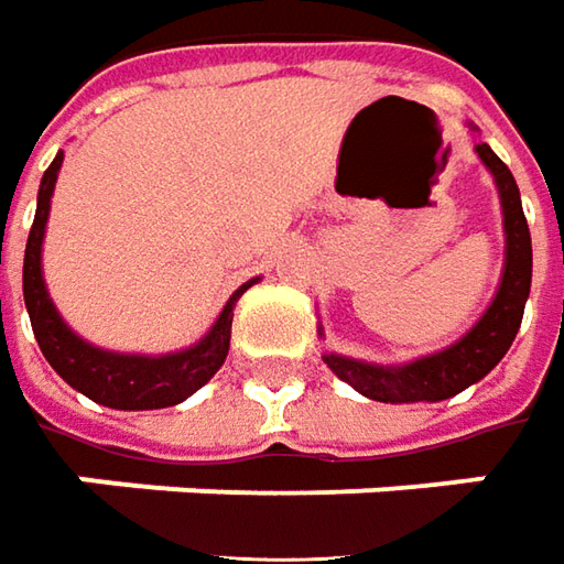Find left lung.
<instances>
[{"instance_id": "left-lung-1", "label": "left lung", "mask_w": 564, "mask_h": 564, "mask_svg": "<svg viewBox=\"0 0 564 564\" xmlns=\"http://www.w3.org/2000/svg\"><path fill=\"white\" fill-rule=\"evenodd\" d=\"M478 158L485 161L502 202V226H506V270L494 304L481 316V323L441 354L422 357L406 366H372V362L347 360L338 354H326L328 369L357 388L362 397L379 403H422V400H447L466 391L468 384L485 379L487 372L506 357L519 335L524 301L531 291V229L521 210V195L516 176L490 151L478 145Z\"/></svg>"}]
</instances>
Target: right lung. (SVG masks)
I'll use <instances>...</instances> for the list:
<instances>
[{"instance_id":"obj_1","label":"right lung","mask_w":564,"mask_h":564,"mask_svg":"<svg viewBox=\"0 0 564 564\" xmlns=\"http://www.w3.org/2000/svg\"><path fill=\"white\" fill-rule=\"evenodd\" d=\"M62 158L64 154H58L43 173L36 217L30 226L24 251V304L36 344H40L45 360L52 362V369L70 388H77L79 394H86L101 406H111V410H164V406H173L188 394H195L202 384H207L210 376L223 366L226 354H229V335H232V307L254 282H245L229 297V304L223 307L214 328L195 347L180 350V354H167V357L108 354V350H98L93 344L77 338L62 323L58 310L52 307L43 282V270H40L48 202L55 192Z\"/></svg>"}]
</instances>
